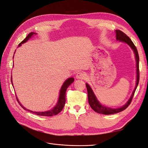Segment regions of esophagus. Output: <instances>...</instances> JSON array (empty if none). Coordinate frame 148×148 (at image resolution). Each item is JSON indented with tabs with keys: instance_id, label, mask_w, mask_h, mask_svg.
Returning a JSON list of instances; mask_svg holds the SVG:
<instances>
[{
	"instance_id": "esophagus-1",
	"label": "esophagus",
	"mask_w": 148,
	"mask_h": 148,
	"mask_svg": "<svg viewBox=\"0 0 148 148\" xmlns=\"http://www.w3.org/2000/svg\"><path fill=\"white\" fill-rule=\"evenodd\" d=\"M85 74L84 72H79L76 74V78L79 79H84L85 77Z\"/></svg>"
}]
</instances>
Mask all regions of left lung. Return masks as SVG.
Here are the masks:
<instances>
[{
	"label": "left lung",
	"mask_w": 148,
	"mask_h": 148,
	"mask_svg": "<svg viewBox=\"0 0 148 148\" xmlns=\"http://www.w3.org/2000/svg\"><path fill=\"white\" fill-rule=\"evenodd\" d=\"M116 39L117 40H119L121 42H125L127 44L129 45L131 48L133 49V51H134L135 55V58L136 61V86L134 89V91L133 92V93L130 98L128 100V102L125 104L124 106H123L121 108H116V109H112L110 108H108L106 106H104L101 105V104L99 103V101L97 100L96 97L94 95V93L93 92L92 88H90L89 85L86 84V87L87 89V93H88V103L90 104V107L92 108L93 110H94L95 112H97L99 114H104V115H109V114H114L116 113L120 112L121 111H123L125 109L130 105L132 100L133 99V96H134V94L135 92V90L137 88V86L139 83L140 80V70H139V55H138V51L136 49V47L133 44V42L131 40V39L128 37L124 32L120 30H116Z\"/></svg>",
	"instance_id": "1"
}]
</instances>
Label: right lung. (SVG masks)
<instances>
[{
  "label": "right lung",
  "mask_w": 148,
  "mask_h": 148,
  "mask_svg": "<svg viewBox=\"0 0 148 148\" xmlns=\"http://www.w3.org/2000/svg\"><path fill=\"white\" fill-rule=\"evenodd\" d=\"M33 34H35L34 32H31L29 33V34L27 36V37L25 38V39H24L20 44H19L18 47H20L22 44L23 43H25L26 42H27L28 40H29V38H31ZM74 78L73 77H71V78H69L67 80H66L65 82H64L63 86H62L61 90H60V96H59V99H58V103H57L56 105L51 110H49L48 111H45V112H33L31 111L30 110H28V109H26L25 108H24L21 104L19 102L18 99L16 97V99L17 101H18L19 104H20V106L25 109V110L28 111H29L33 114H37V116H53L55 115H56V114H58V113H60L62 109H63L64 106L65 104V102H66V90H67L68 87L69 86V85L72 84L74 82ZM11 80L12 78H11Z\"/></svg>",
  "instance_id": "1"
}]
</instances>
